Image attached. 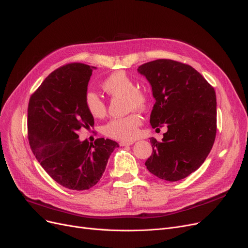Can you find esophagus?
I'll return each instance as SVG.
<instances>
[{"label": "esophagus", "instance_id": "obj_1", "mask_svg": "<svg viewBox=\"0 0 248 248\" xmlns=\"http://www.w3.org/2000/svg\"><path fill=\"white\" fill-rule=\"evenodd\" d=\"M135 142L134 141H122L121 143H120V145L122 146V147H124V146H131V145H133Z\"/></svg>", "mask_w": 248, "mask_h": 248}]
</instances>
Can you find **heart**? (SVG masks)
Instances as JSON below:
<instances>
[{
    "label": "heart",
    "instance_id": "heart-1",
    "mask_svg": "<svg viewBox=\"0 0 248 248\" xmlns=\"http://www.w3.org/2000/svg\"><path fill=\"white\" fill-rule=\"evenodd\" d=\"M103 90L110 96L124 95L128 109L144 110L149 105V97L146 92L136 88L134 80L124 71L112 73L102 83ZM85 106L88 112L96 118L103 117L106 113V103L100 96L88 91L85 96ZM141 118L136 113L124 117L113 118L103 127V133L107 137L116 140L128 141L134 140L139 135V126Z\"/></svg>",
    "mask_w": 248,
    "mask_h": 248
}]
</instances>
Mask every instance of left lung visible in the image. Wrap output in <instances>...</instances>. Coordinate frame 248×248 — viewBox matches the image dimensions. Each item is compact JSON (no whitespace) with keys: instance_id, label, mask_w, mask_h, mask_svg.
<instances>
[{"instance_id":"obj_1","label":"left lung","mask_w":248,"mask_h":248,"mask_svg":"<svg viewBox=\"0 0 248 248\" xmlns=\"http://www.w3.org/2000/svg\"><path fill=\"white\" fill-rule=\"evenodd\" d=\"M152 87L155 104L150 124L164 125L162 142L150 139L153 153L145 165L160 179L177 181L203 163L217 131V99L214 88L188 64L156 60L138 68Z\"/></svg>"}]
</instances>
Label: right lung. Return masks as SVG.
Returning <instances> with one entry per match:
<instances>
[{
    "label": "right lung",
    "mask_w": 248,
    "mask_h": 248,
    "mask_svg": "<svg viewBox=\"0 0 248 248\" xmlns=\"http://www.w3.org/2000/svg\"><path fill=\"white\" fill-rule=\"evenodd\" d=\"M95 67L75 62L51 74L31 95L28 104V139L32 152L48 175L73 190L94 186L102 177L118 144L97 139L80 141L78 131L94 125L85 96Z\"/></svg>",
    "instance_id": "right-lung-1"
}]
</instances>
